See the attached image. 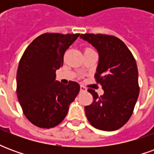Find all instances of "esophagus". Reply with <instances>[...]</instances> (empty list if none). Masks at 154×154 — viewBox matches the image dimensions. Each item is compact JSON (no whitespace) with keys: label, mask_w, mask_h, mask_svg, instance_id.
<instances>
[{"label":"esophagus","mask_w":154,"mask_h":154,"mask_svg":"<svg viewBox=\"0 0 154 154\" xmlns=\"http://www.w3.org/2000/svg\"><path fill=\"white\" fill-rule=\"evenodd\" d=\"M80 90H81V91H87V88L84 87V86H82V85H81Z\"/></svg>","instance_id":"esophagus-1"}]
</instances>
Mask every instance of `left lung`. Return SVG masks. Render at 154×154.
I'll return each mask as SVG.
<instances>
[{"label":"left lung","instance_id":"obj_1","mask_svg":"<svg viewBox=\"0 0 154 154\" xmlns=\"http://www.w3.org/2000/svg\"><path fill=\"white\" fill-rule=\"evenodd\" d=\"M80 38L96 48L99 63L95 78L104 90L99 97L88 89L93 102L85 106L91 125L100 130L114 131L125 125L132 116L139 97L138 68L132 53L116 36L84 34Z\"/></svg>","mask_w":154,"mask_h":154}]
</instances>
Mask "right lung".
I'll return each mask as SVG.
<instances>
[{"label":"right lung","mask_w":154,"mask_h":154,"mask_svg":"<svg viewBox=\"0 0 154 154\" xmlns=\"http://www.w3.org/2000/svg\"><path fill=\"white\" fill-rule=\"evenodd\" d=\"M79 35L43 34L32 41L20 60L17 97L25 117L37 127L49 129L59 125L79 93L76 82L63 85L55 81L64 53Z\"/></svg>","instance_id":"add662e5"}]
</instances>
